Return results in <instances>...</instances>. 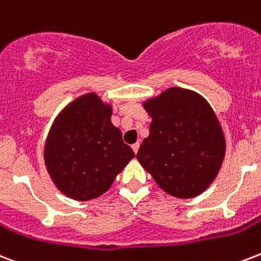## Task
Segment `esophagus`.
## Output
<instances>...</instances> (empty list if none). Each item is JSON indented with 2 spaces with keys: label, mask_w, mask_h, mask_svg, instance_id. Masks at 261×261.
Here are the masks:
<instances>
[{
  "label": "esophagus",
  "mask_w": 261,
  "mask_h": 261,
  "mask_svg": "<svg viewBox=\"0 0 261 261\" xmlns=\"http://www.w3.org/2000/svg\"><path fill=\"white\" fill-rule=\"evenodd\" d=\"M131 148H133V150H134V153L138 152V149H139V142H135V144L133 145V146H131Z\"/></svg>",
  "instance_id": "esophagus-1"
}]
</instances>
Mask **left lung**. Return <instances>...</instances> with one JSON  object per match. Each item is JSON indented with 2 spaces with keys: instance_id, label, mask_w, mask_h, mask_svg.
Instances as JSON below:
<instances>
[{
  "instance_id": "1",
  "label": "left lung",
  "mask_w": 261,
  "mask_h": 261,
  "mask_svg": "<svg viewBox=\"0 0 261 261\" xmlns=\"http://www.w3.org/2000/svg\"><path fill=\"white\" fill-rule=\"evenodd\" d=\"M144 108L152 123L137 153L141 166L171 196H200L215 180L226 153L214 109L204 97L182 87L146 99Z\"/></svg>"
}]
</instances>
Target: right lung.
Segmentation results:
<instances>
[{
  "label": "right lung",
  "mask_w": 261,
  "mask_h": 261,
  "mask_svg": "<svg viewBox=\"0 0 261 261\" xmlns=\"http://www.w3.org/2000/svg\"><path fill=\"white\" fill-rule=\"evenodd\" d=\"M112 107L87 93L56 117L45 144V164L60 192L77 201L104 194L135 154L111 122Z\"/></svg>",
  "instance_id": "obj_1"
}]
</instances>
